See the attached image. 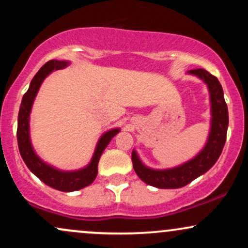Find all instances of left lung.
<instances>
[{"mask_svg":"<svg viewBox=\"0 0 248 248\" xmlns=\"http://www.w3.org/2000/svg\"><path fill=\"white\" fill-rule=\"evenodd\" d=\"M189 75L198 77L207 85L211 102V128L203 149L186 163L170 169H152L144 166L138 153L133 150L132 162L136 175L144 183L158 189H178L205 173L220 156L226 141L229 127V110L224 99L223 87L215 76L204 69L190 70Z\"/></svg>","mask_w":248,"mask_h":248,"instance_id":"1","label":"left lung"}]
</instances>
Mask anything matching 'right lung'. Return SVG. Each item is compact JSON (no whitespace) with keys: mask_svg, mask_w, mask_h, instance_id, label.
<instances>
[{"mask_svg":"<svg viewBox=\"0 0 248 248\" xmlns=\"http://www.w3.org/2000/svg\"><path fill=\"white\" fill-rule=\"evenodd\" d=\"M67 65H69V62L55 61V59L43 65L31 80L29 90L23 95L18 112V122H17V142H18V149L24 163L29 168L30 171L35 173L37 177L44 182L46 186L64 192L80 190L82 187L90 186L94 181L98 175V163L101 154L104 153L105 148L108 146L110 140L120 132L119 128H114V129H110L102 134L95 147L92 160L82 169L75 170V171H62V170L45 163L38 157L30 141L29 120L31 108H32V104L44 79L55 70L64 69Z\"/></svg>","mask_w":248,"mask_h":248,"instance_id":"obj_1","label":"right lung"}]
</instances>
